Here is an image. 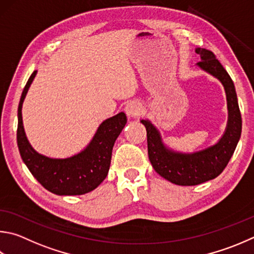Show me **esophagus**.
I'll use <instances>...</instances> for the list:
<instances>
[{
  "mask_svg": "<svg viewBox=\"0 0 254 254\" xmlns=\"http://www.w3.org/2000/svg\"><path fill=\"white\" fill-rule=\"evenodd\" d=\"M142 107L139 102L136 101H132V102L127 103L126 107V112L130 118H134L136 115H139L141 113Z\"/></svg>",
  "mask_w": 254,
  "mask_h": 254,
  "instance_id": "34e87169",
  "label": "esophagus"
}]
</instances>
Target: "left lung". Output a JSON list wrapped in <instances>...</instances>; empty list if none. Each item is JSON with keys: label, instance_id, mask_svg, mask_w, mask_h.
<instances>
[{"label": "left lung", "instance_id": "obj_1", "mask_svg": "<svg viewBox=\"0 0 254 254\" xmlns=\"http://www.w3.org/2000/svg\"><path fill=\"white\" fill-rule=\"evenodd\" d=\"M195 53L201 58L196 65L222 83L227 95L228 123L221 139L203 150L183 153L164 144L159 130L150 120H141L146 128L147 153L152 167L161 177L178 186H197L222 173L233 155L242 130L241 113L231 77L211 51L196 48Z\"/></svg>", "mask_w": 254, "mask_h": 254}]
</instances>
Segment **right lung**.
Returning a JSON list of instances; mask_svg holds the SVG:
<instances>
[{
	"instance_id": "1",
	"label": "right lung",
	"mask_w": 254,
	"mask_h": 254,
	"mask_svg": "<svg viewBox=\"0 0 254 254\" xmlns=\"http://www.w3.org/2000/svg\"><path fill=\"white\" fill-rule=\"evenodd\" d=\"M38 71L32 73L22 92L17 109V146L21 158L32 175L58 195H81L93 191L107 178L115 140L127 124L126 113L120 112L100 124L84 150L65 159L49 158L36 152L27 140L22 120V105Z\"/></svg>"
}]
</instances>
